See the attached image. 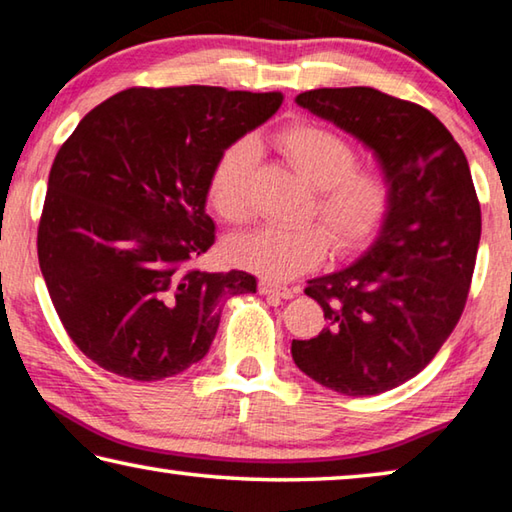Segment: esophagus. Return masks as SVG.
I'll use <instances>...</instances> for the list:
<instances>
[{
	"label": "esophagus",
	"mask_w": 512,
	"mask_h": 512,
	"mask_svg": "<svg viewBox=\"0 0 512 512\" xmlns=\"http://www.w3.org/2000/svg\"><path fill=\"white\" fill-rule=\"evenodd\" d=\"M259 293H264V296H277V298L289 300V298L296 296L298 291L289 289V287H280V284H273L268 280H262V282H259Z\"/></svg>",
	"instance_id": "esophagus-1"
}]
</instances>
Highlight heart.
<instances>
[{"label":"heart","mask_w":512,"mask_h":512,"mask_svg":"<svg viewBox=\"0 0 512 512\" xmlns=\"http://www.w3.org/2000/svg\"><path fill=\"white\" fill-rule=\"evenodd\" d=\"M275 144L302 178L316 189V214L336 250L361 246L379 228L391 201L384 171L359 167L354 146L329 128L298 121L275 135ZM257 162V146L239 140L216 160L207 196L225 221L248 216V185ZM327 239L316 225H266L235 237L228 255L235 264L268 280H291L325 259Z\"/></svg>","instance_id":"b5f03b06"}]
</instances>
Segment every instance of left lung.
I'll return each mask as SVG.
<instances>
[{"label": "left lung", "instance_id": "1", "mask_svg": "<svg viewBox=\"0 0 512 512\" xmlns=\"http://www.w3.org/2000/svg\"><path fill=\"white\" fill-rule=\"evenodd\" d=\"M296 103L368 146L391 201L359 259L307 282L327 327L293 339L291 354L320 386L379 395L418 375L463 314L481 239L470 164L418 103L375 88L309 90Z\"/></svg>", "mask_w": 512, "mask_h": 512}]
</instances>
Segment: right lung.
Listing matches in <instances>:
<instances>
[{"mask_svg":"<svg viewBox=\"0 0 512 512\" xmlns=\"http://www.w3.org/2000/svg\"><path fill=\"white\" fill-rule=\"evenodd\" d=\"M282 92L131 88L81 119L49 171L38 259L85 357L135 381L201 361L246 271L187 268L214 244L205 212L216 160L271 119Z\"/></svg>","mask_w":512,"mask_h":512,"instance_id":"right-lung-1","label":"right lung"}]
</instances>
